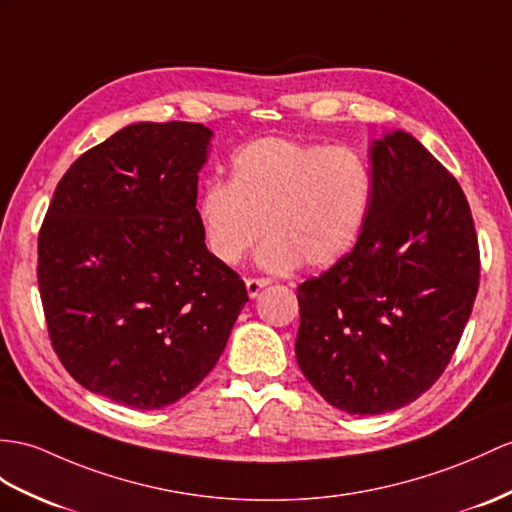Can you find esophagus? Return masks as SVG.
I'll use <instances>...</instances> for the list:
<instances>
[{
  "instance_id": "esophagus-1",
  "label": "esophagus",
  "mask_w": 512,
  "mask_h": 512,
  "mask_svg": "<svg viewBox=\"0 0 512 512\" xmlns=\"http://www.w3.org/2000/svg\"><path fill=\"white\" fill-rule=\"evenodd\" d=\"M271 284V280H267V278H247L245 280V286H247V295L249 297H258V293L265 289V286H269Z\"/></svg>"
}]
</instances>
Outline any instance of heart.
Wrapping results in <instances>:
<instances>
[{
    "instance_id": "heart-1",
    "label": "heart",
    "mask_w": 512,
    "mask_h": 512,
    "mask_svg": "<svg viewBox=\"0 0 512 512\" xmlns=\"http://www.w3.org/2000/svg\"><path fill=\"white\" fill-rule=\"evenodd\" d=\"M373 206L369 162L345 145L267 136L236 149L228 182L210 180L195 215L208 252L236 265L265 230L258 265L293 271L339 263L356 247Z\"/></svg>"
}]
</instances>
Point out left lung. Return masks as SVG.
<instances>
[{"label":"left lung","instance_id":"obj_1","mask_svg":"<svg viewBox=\"0 0 512 512\" xmlns=\"http://www.w3.org/2000/svg\"><path fill=\"white\" fill-rule=\"evenodd\" d=\"M373 206L356 247L297 286V365L350 415L391 413L441 378L469 321L480 252L460 184L413 134L369 147Z\"/></svg>","mask_w":512,"mask_h":512}]
</instances>
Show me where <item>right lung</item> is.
I'll use <instances>...</instances> for the list:
<instances>
[{
	"mask_svg": "<svg viewBox=\"0 0 512 512\" xmlns=\"http://www.w3.org/2000/svg\"><path fill=\"white\" fill-rule=\"evenodd\" d=\"M213 130L130 123L58 182L39 234L49 339L84 389L154 410L202 382L247 304L195 215Z\"/></svg>",
	"mask_w": 512,
	"mask_h": 512,
	"instance_id": "obj_1",
	"label": "right lung"
}]
</instances>
